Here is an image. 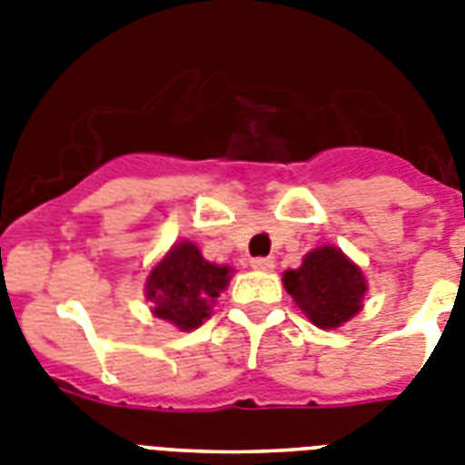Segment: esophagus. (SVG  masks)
Segmentation results:
<instances>
[{
    "mask_svg": "<svg viewBox=\"0 0 465 465\" xmlns=\"http://www.w3.org/2000/svg\"><path fill=\"white\" fill-rule=\"evenodd\" d=\"M251 268L258 270V272H268V270L275 268V261H272V258H253V261H251Z\"/></svg>",
    "mask_w": 465,
    "mask_h": 465,
    "instance_id": "obj_1",
    "label": "esophagus"
}]
</instances>
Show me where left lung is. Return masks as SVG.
<instances>
[{
	"label": "left lung",
	"instance_id": "1",
	"mask_svg": "<svg viewBox=\"0 0 465 465\" xmlns=\"http://www.w3.org/2000/svg\"><path fill=\"white\" fill-rule=\"evenodd\" d=\"M282 282L299 311L323 331L357 316L369 290L360 265L331 243L309 251L297 270H284Z\"/></svg>",
	"mask_w": 465,
	"mask_h": 465
}]
</instances>
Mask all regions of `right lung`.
Returning <instances> with one entry per match:
<instances>
[{
	"mask_svg": "<svg viewBox=\"0 0 465 465\" xmlns=\"http://www.w3.org/2000/svg\"><path fill=\"white\" fill-rule=\"evenodd\" d=\"M233 268L204 261L193 241H175L152 265L144 280V297L152 302V316L195 331L212 316V306L226 290Z\"/></svg>",
	"mask_w": 465,
	"mask_h": 465,
	"instance_id": "obj_1",
	"label": "right lung"
}]
</instances>
